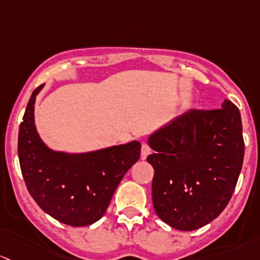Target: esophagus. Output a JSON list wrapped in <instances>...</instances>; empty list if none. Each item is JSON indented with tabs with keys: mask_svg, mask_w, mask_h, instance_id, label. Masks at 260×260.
Masks as SVG:
<instances>
[{
	"mask_svg": "<svg viewBox=\"0 0 260 260\" xmlns=\"http://www.w3.org/2000/svg\"><path fill=\"white\" fill-rule=\"evenodd\" d=\"M151 152V148H150V145L148 143H143V145H141V159L145 160L146 157H148V155Z\"/></svg>",
	"mask_w": 260,
	"mask_h": 260,
	"instance_id": "34e87169",
	"label": "esophagus"
}]
</instances>
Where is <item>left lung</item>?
<instances>
[{
    "instance_id": "obj_1",
    "label": "left lung",
    "mask_w": 260,
    "mask_h": 260,
    "mask_svg": "<svg viewBox=\"0 0 260 260\" xmlns=\"http://www.w3.org/2000/svg\"><path fill=\"white\" fill-rule=\"evenodd\" d=\"M154 154L152 204L157 216L179 230L207 225L228 205L244 159L239 109H191L150 136Z\"/></svg>"
}]
</instances>
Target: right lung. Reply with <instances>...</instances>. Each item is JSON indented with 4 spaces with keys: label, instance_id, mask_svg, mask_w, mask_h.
Returning <instances> with one entry per match:
<instances>
[{
    "label": "right lung",
    "instance_id": "obj_1",
    "mask_svg": "<svg viewBox=\"0 0 260 260\" xmlns=\"http://www.w3.org/2000/svg\"><path fill=\"white\" fill-rule=\"evenodd\" d=\"M32 92L18 130V159L26 188L42 210L60 223L86 226L105 214L126 171L140 157L138 141L89 154L53 152L37 135Z\"/></svg>",
    "mask_w": 260,
    "mask_h": 260
}]
</instances>
